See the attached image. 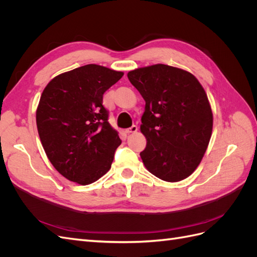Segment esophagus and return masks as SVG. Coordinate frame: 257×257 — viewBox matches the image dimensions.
I'll return each instance as SVG.
<instances>
[{"mask_svg": "<svg viewBox=\"0 0 257 257\" xmlns=\"http://www.w3.org/2000/svg\"><path fill=\"white\" fill-rule=\"evenodd\" d=\"M137 131H138V127H137L136 125H133L132 127H130V128L126 130V133H128V134H131V133H136Z\"/></svg>", "mask_w": 257, "mask_h": 257, "instance_id": "34e87169", "label": "esophagus"}]
</instances>
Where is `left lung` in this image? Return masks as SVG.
<instances>
[{
  "mask_svg": "<svg viewBox=\"0 0 257 257\" xmlns=\"http://www.w3.org/2000/svg\"><path fill=\"white\" fill-rule=\"evenodd\" d=\"M127 77L146 102L141 124L145 167L167 182L188 178L212 134L213 113L203 85L190 72L165 64L139 67Z\"/></svg>",
  "mask_w": 257,
  "mask_h": 257,
  "instance_id": "8db88e82",
  "label": "left lung"
}]
</instances>
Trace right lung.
I'll return each instance as SVG.
<instances>
[{
  "instance_id": "obj_1",
  "label": "right lung",
  "mask_w": 257,
  "mask_h": 257,
  "mask_svg": "<svg viewBox=\"0 0 257 257\" xmlns=\"http://www.w3.org/2000/svg\"><path fill=\"white\" fill-rule=\"evenodd\" d=\"M123 75L88 64L56 76L44 89L36 109L38 135L50 163L67 180L87 185L110 169L121 141L108 122L103 94Z\"/></svg>"
}]
</instances>
